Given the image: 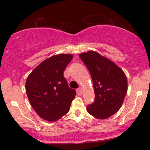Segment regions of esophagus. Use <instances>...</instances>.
I'll return each instance as SVG.
<instances>
[{
	"instance_id": "esophagus-1",
	"label": "esophagus",
	"mask_w": 150,
	"mask_h": 150,
	"mask_svg": "<svg viewBox=\"0 0 150 150\" xmlns=\"http://www.w3.org/2000/svg\"><path fill=\"white\" fill-rule=\"evenodd\" d=\"M76 92H77V95H79V96H81V95H82V92H83V91H82V89L81 88V87H80V88L77 89Z\"/></svg>"
}]
</instances>
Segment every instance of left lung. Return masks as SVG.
<instances>
[{
    "instance_id": "1",
    "label": "left lung",
    "mask_w": 150,
    "mask_h": 150,
    "mask_svg": "<svg viewBox=\"0 0 150 150\" xmlns=\"http://www.w3.org/2000/svg\"><path fill=\"white\" fill-rule=\"evenodd\" d=\"M91 74L95 98L87 106V112L98 119H106L115 114L123 104L128 81L122 69L112 61L96 51L79 55Z\"/></svg>"
}]
</instances>
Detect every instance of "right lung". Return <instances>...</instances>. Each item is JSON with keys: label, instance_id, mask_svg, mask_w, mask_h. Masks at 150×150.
Here are the masks:
<instances>
[{"label": "right lung", "instance_id": "obj_1", "mask_svg": "<svg viewBox=\"0 0 150 150\" xmlns=\"http://www.w3.org/2000/svg\"><path fill=\"white\" fill-rule=\"evenodd\" d=\"M72 54L55 55L32 70L25 84L32 108L41 118L56 121L69 111L76 92L68 87L63 72L73 59Z\"/></svg>", "mask_w": 150, "mask_h": 150}]
</instances>
